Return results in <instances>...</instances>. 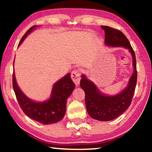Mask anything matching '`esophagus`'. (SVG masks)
I'll return each mask as SVG.
<instances>
[{
	"label": "esophagus",
	"mask_w": 152,
	"mask_h": 152,
	"mask_svg": "<svg viewBox=\"0 0 152 152\" xmlns=\"http://www.w3.org/2000/svg\"><path fill=\"white\" fill-rule=\"evenodd\" d=\"M72 79L76 84V86H78L80 81V72L78 70H74L72 72Z\"/></svg>",
	"instance_id": "esophagus-1"
}]
</instances>
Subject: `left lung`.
Segmentation results:
<instances>
[{"label":"left lung","mask_w":152,"mask_h":152,"mask_svg":"<svg viewBox=\"0 0 152 152\" xmlns=\"http://www.w3.org/2000/svg\"><path fill=\"white\" fill-rule=\"evenodd\" d=\"M104 31V42L109 47H122L129 50L132 56L133 72L125 88L115 95H107L102 92L93 82L85 74H82L80 86L85 92L87 112L93 119L108 121L123 114L132 102L137 83V69L135 55L129 40L120 31L108 26H101Z\"/></svg>","instance_id":"8db88e82"}]
</instances>
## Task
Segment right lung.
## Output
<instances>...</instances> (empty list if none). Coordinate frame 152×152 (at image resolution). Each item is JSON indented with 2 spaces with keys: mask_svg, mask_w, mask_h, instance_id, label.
<instances>
[{
  "mask_svg": "<svg viewBox=\"0 0 152 152\" xmlns=\"http://www.w3.org/2000/svg\"><path fill=\"white\" fill-rule=\"evenodd\" d=\"M37 27L34 25L31 27L20 39L18 46ZM12 85L17 101L25 114L35 121L44 125L56 123L63 119L66 113L67 99L75 88L70 74L68 73L54 83L48 100L37 102L28 98L20 89L17 83L15 72L12 75Z\"/></svg>",
  "mask_w": 152,
  "mask_h": 152,
  "instance_id": "obj_1",
  "label": "right lung"
}]
</instances>
